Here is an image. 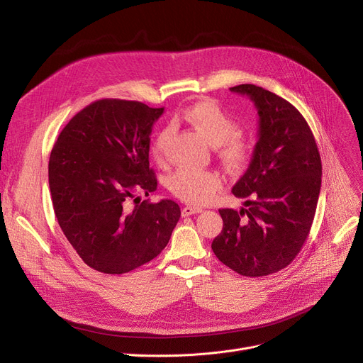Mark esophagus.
<instances>
[{
  "label": "esophagus",
  "mask_w": 363,
  "mask_h": 363,
  "mask_svg": "<svg viewBox=\"0 0 363 363\" xmlns=\"http://www.w3.org/2000/svg\"><path fill=\"white\" fill-rule=\"evenodd\" d=\"M203 211L201 207H197V206H185L182 208V216H191V215H196V213H200Z\"/></svg>",
  "instance_id": "1"
}]
</instances>
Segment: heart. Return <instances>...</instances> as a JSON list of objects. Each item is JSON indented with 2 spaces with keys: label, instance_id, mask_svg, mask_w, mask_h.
<instances>
[{
  "label": "heart",
  "instance_id": "heart-1",
  "mask_svg": "<svg viewBox=\"0 0 363 363\" xmlns=\"http://www.w3.org/2000/svg\"><path fill=\"white\" fill-rule=\"evenodd\" d=\"M181 119L211 144L215 145L222 163L233 172H240L250 163L253 148L238 132L237 121L215 100H201L181 111ZM170 137L167 128L152 141V157L166 160V145ZM223 186V177L216 170L181 167L169 178V189L178 199L191 204L211 203Z\"/></svg>",
  "mask_w": 363,
  "mask_h": 363
}]
</instances>
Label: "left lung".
Wrapping results in <instances>:
<instances>
[{
    "label": "left lung",
    "mask_w": 363,
    "mask_h": 363,
    "mask_svg": "<svg viewBox=\"0 0 363 363\" xmlns=\"http://www.w3.org/2000/svg\"><path fill=\"white\" fill-rule=\"evenodd\" d=\"M230 89L255 103L259 140L249 169L233 188L235 197L249 199L247 208H220L223 228L212 250L237 274L264 277L289 266L309 235L320 156L308 122L287 100L252 84Z\"/></svg>",
    "instance_id": "obj_1"
}]
</instances>
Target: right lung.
<instances>
[{
  "mask_svg": "<svg viewBox=\"0 0 363 363\" xmlns=\"http://www.w3.org/2000/svg\"><path fill=\"white\" fill-rule=\"evenodd\" d=\"M163 110L118 99L94 101L69 121L51 150L55 218L95 271L126 274L152 260L181 218L172 200L130 206L140 199L137 193L157 188L148 151L152 125Z\"/></svg>",
  "mask_w": 363,
  "mask_h": 363,
  "instance_id": "right-lung-1",
  "label": "right lung"
}]
</instances>
